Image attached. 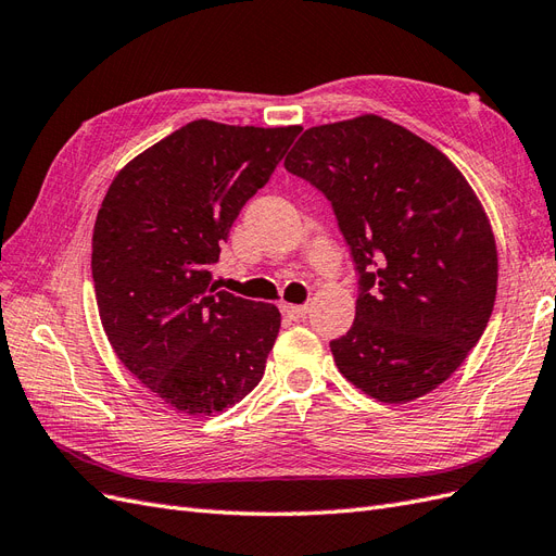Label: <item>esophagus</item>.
<instances>
[{
	"label": "esophagus",
	"mask_w": 556,
	"mask_h": 556,
	"mask_svg": "<svg viewBox=\"0 0 556 556\" xmlns=\"http://www.w3.org/2000/svg\"><path fill=\"white\" fill-rule=\"evenodd\" d=\"M280 308H282V313H285V315H288V317H292V319H301V317H306V313H308V306H294V304H282Z\"/></svg>",
	"instance_id": "1"
}]
</instances>
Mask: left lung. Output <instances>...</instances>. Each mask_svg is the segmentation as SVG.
<instances>
[{
	"label": "left lung",
	"mask_w": 556,
	"mask_h": 556,
	"mask_svg": "<svg viewBox=\"0 0 556 556\" xmlns=\"http://www.w3.org/2000/svg\"><path fill=\"white\" fill-rule=\"evenodd\" d=\"M285 169L323 192L359 274L339 371L382 403L435 390L490 323L498 257L473 188L439 148L380 115L311 127Z\"/></svg>",
	"instance_id": "obj_1"
}]
</instances>
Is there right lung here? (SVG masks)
I'll return each mask as SVG.
<instances>
[{
	"label": "right lung",
	"instance_id": "add662e5",
	"mask_svg": "<svg viewBox=\"0 0 556 556\" xmlns=\"http://www.w3.org/2000/svg\"><path fill=\"white\" fill-rule=\"evenodd\" d=\"M299 131L188 123L134 157L97 213L92 280L109 343L180 413H223L264 376L280 311L215 292L208 268Z\"/></svg>",
	"mask_w": 556,
	"mask_h": 556
}]
</instances>
